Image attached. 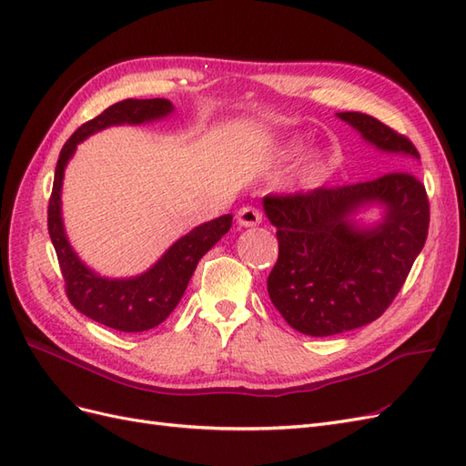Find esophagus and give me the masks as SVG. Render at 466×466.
<instances>
[{"mask_svg": "<svg viewBox=\"0 0 466 466\" xmlns=\"http://www.w3.org/2000/svg\"><path fill=\"white\" fill-rule=\"evenodd\" d=\"M237 221L238 225H243V228H255L262 221V214L258 208H252V206H245L237 211Z\"/></svg>", "mask_w": 466, "mask_h": 466, "instance_id": "34e87169", "label": "esophagus"}]
</instances>
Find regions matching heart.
I'll return each instance as SVG.
<instances>
[{
    "mask_svg": "<svg viewBox=\"0 0 466 466\" xmlns=\"http://www.w3.org/2000/svg\"><path fill=\"white\" fill-rule=\"evenodd\" d=\"M322 171H324V165H322V161H319V159H315V161H311L307 165V168H305V180L307 182H317L319 178H320V175H322Z\"/></svg>",
    "mask_w": 466,
    "mask_h": 466,
    "instance_id": "heart-1",
    "label": "heart"
}]
</instances>
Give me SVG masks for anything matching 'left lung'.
Returning a JSON list of instances; mask_svg holds the SVG:
<instances>
[{
    "mask_svg": "<svg viewBox=\"0 0 466 466\" xmlns=\"http://www.w3.org/2000/svg\"><path fill=\"white\" fill-rule=\"evenodd\" d=\"M363 139L387 153L420 159L406 136L363 112H338ZM358 185L320 187L299 194H270L264 211L278 237V260L268 295L289 327L309 336L354 330L383 315L424 248L430 228L426 187L400 161ZM380 203L386 216L360 228L350 216Z\"/></svg>",
    "mask_w": 466,
    "mask_h": 466,
    "instance_id": "obj_1",
    "label": "left lung"
}]
</instances>
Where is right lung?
<instances>
[{
    "instance_id": "obj_1",
    "label": "right lung",
    "mask_w": 466,
    "mask_h": 466,
    "mask_svg": "<svg viewBox=\"0 0 466 466\" xmlns=\"http://www.w3.org/2000/svg\"><path fill=\"white\" fill-rule=\"evenodd\" d=\"M173 112L167 98H126L108 106L93 120L81 124L64 144L54 173L48 202V233L60 262L66 295L79 313L120 332H144L161 324L185 295L200 258L229 231L233 216L202 223L168 248L142 276L108 279L96 276L83 264L64 233L60 192L67 159L87 136L115 124H144Z\"/></svg>"
}]
</instances>
